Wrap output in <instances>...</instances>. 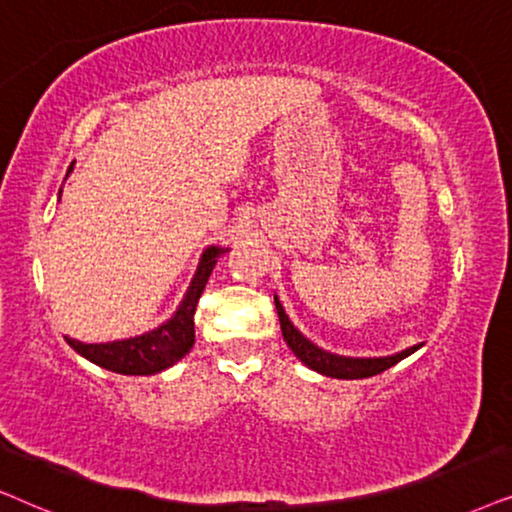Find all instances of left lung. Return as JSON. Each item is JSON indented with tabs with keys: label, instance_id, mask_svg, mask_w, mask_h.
Here are the masks:
<instances>
[{
	"label": "left lung",
	"instance_id": "1",
	"mask_svg": "<svg viewBox=\"0 0 512 512\" xmlns=\"http://www.w3.org/2000/svg\"><path fill=\"white\" fill-rule=\"evenodd\" d=\"M276 302V311H278V320H281V330H283V339L288 342V346L292 349V353L302 360L306 367L316 370L325 377L332 379H365V377H374V374L388 370L400 360L412 356L414 351L419 349L421 344L410 346V349L393 353V356H384V358H351V356H337V353L323 351L320 346H316L313 342H309L302 332L292 325V320L285 313L283 304L278 302V297L274 295Z\"/></svg>",
	"mask_w": 512,
	"mask_h": 512
}]
</instances>
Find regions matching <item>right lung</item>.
Masks as SVG:
<instances>
[{"label":"right lung","mask_w":512,"mask_h":512,"mask_svg":"<svg viewBox=\"0 0 512 512\" xmlns=\"http://www.w3.org/2000/svg\"><path fill=\"white\" fill-rule=\"evenodd\" d=\"M72 170V166H70ZM67 170V173H70ZM63 192V189H60ZM229 248H210L203 250L199 269L192 278L185 299H182L173 318L156 327L152 332H145L140 337L131 339H119V342H107V344H84L77 339H67V344L72 346L79 356H84L91 363L105 367L109 372L117 374H133V377H147V374H156L161 370H168L170 365H175L177 360H182L194 346V313L196 304L203 288H206L210 274H213L217 257Z\"/></svg>","instance_id":"add662e5"}]
</instances>
